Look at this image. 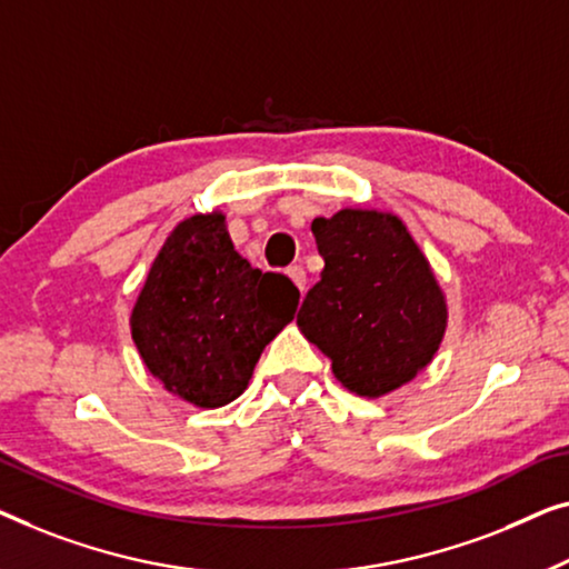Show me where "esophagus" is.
<instances>
[{"mask_svg": "<svg viewBox=\"0 0 569 569\" xmlns=\"http://www.w3.org/2000/svg\"><path fill=\"white\" fill-rule=\"evenodd\" d=\"M286 276L291 278L293 286L299 288V291H303V283H307V273H303V268H301V266H291V268L286 270Z\"/></svg>", "mask_w": 569, "mask_h": 569, "instance_id": "obj_1", "label": "esophagus"}]
</instances>
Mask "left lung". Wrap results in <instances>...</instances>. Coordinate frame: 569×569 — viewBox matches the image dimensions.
<instances>
[{
    "label": "left lung",
    "instance_id": "obj_1",
    "mask_svg": "<svg viewBox=\"0 0 569 569\" xmlns=\"http://www.w3.org/2000/svg\"><path fill=\"white\" fill-rule=\"evenodd\" d=\"M322 278L296 325L358 397H383L412 381L441 346L448 309L433 268L402 219L342 208L311 221Z\"/></svg>",
    "mask_w": 569,
    "mask_h": 569
}]
</instances>
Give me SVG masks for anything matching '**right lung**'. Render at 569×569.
<instances>
[{"instance_id":"obj_1","label":"right lung","mask_w":569,"mask_h":569,"mask_svg":"<svg viewBox=\"0 0 569 569\" xmlns=\"http://www.w3.org/2000/svg\"><path fill=\"white\" fill-rule=\"evenodd\" d=\"M296 307L299 288L234 250L227 216L196 213L170 231L151 262L131 311V338L167 391L213 410L247 389Z\"/></svg>"}]
</instances>
